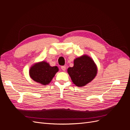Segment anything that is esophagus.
<instances>
[{"instance_id": "1", "label": "esophagus", "mask_w": 130, "mask_h": 130, "mask_svg": "<svg viewBox=\"0 0 130 130\" xmlns=\"http://www.w3.org/2000/svg\"><path fill=\"white\" fill-rule=\"evenodd\" d=\"M61 69H62L63 71H65V70H66V66H62Z\"/></svg>"}]
</instances>
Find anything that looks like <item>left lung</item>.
I'll use <instances>...</instances> for the list:
<instances>
[{
    "mask_svg": "<svg viewBox=\"0 0 130 130\" xmlns=\"http://www.w3.org/2000/svg\"><path fill=\"white\" fill-rule=\"evenodd\" d=\"M97 70V67L92 58L85 55L75 59L74 66L68 68L67 72L75 85L83 87L94 79Z\"/></svg>",
    "mask_w": 130,
    "mask_h": 130,
    "instance_id": "8db88e82",
    "label": "left lung"
}]
</instances>
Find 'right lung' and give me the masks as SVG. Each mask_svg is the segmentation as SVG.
Listing matches in <instances>:
<instances>
[{
	"label": "right lung",
	"mask_w": 130,
	"mask_h": 130,
	"mask_svg": "<svg viewBox=\"0 0 130 130\" xmlns=\"http://www.w3.org/2000/svg\"><path fill=\"white\" fill-rule=\"evenodd\" d=\"M58 71L57 66L52 67L49 63L42 61L34 64L30 69V77L37 83L43 85L49 84Z\"/></svg>",
	"instance_id": "add662e5"
}]
</instances>
